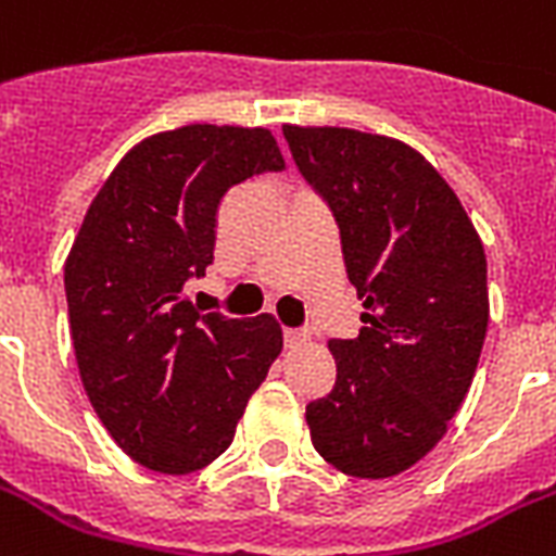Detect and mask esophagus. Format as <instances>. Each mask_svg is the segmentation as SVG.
Instances as JSON below:
<instances>
[{"instance_id": "34e87169", "label": "esophagus", "mask_w": 556, "mask_h": 556, "mask_svg": "<svg viewBox=\"0 0 556 556\" xmlns=\"http://www.w3.org/2000/svg\"><path fill=\"white\" fill-rule=\"evenodd\" d=\"M282 340H286V349H296V345H302V342H308V333L286 328V331H282Z\"/></svg>"}]
</instances>
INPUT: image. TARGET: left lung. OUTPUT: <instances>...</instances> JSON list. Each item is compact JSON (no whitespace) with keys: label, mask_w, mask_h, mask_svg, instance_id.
I'll return each instance as SVG.
<instances>
[{"label":"left lung","mask_w":556,"mask_h":556,"mask_svg":"<svg viewBox=\"0 0 556 556\" xmlns=\"http://www.w3.org/2000/svg\"><path fill=\"white\" fill-rule=\"evenodd\" d=\"M328 202L363 300L356 340H331L337 382L305 405L319 457L359 480L405 471L466 400L489 328L485 251L448 182L396 139L282 128Z\"/></svg>","instance_id":"8db88e82"}]
</instances>
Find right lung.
I'll use <instances>...</instances> for the list:
<instances>
[{"label": "right lung", "instance_id": "right-lung-1", "mask_svg": "<svg viewBox=\"0 0 556 556\" xmlns=\"http://www.w3.org/2000/svg\"><path fill=\"white\" fill-rule=\"evenodd\" d=\"M282 168L270 130L185 125L125 153L90 202L65 263L71 337L90 405L139 466L219 457L282 351L268 314H200L188 296L214 263L225 193Z\"/></svg>", "mask_w": 556, "mask_h": 556}]
</instances>
